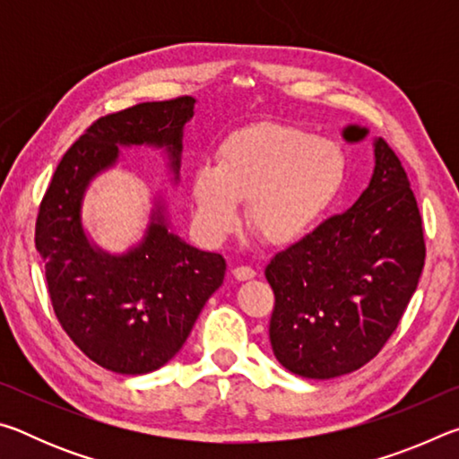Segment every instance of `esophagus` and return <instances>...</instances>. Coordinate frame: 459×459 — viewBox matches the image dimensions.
I'll use <instances>...</instances> for the list:
<instances>
[{"label": "esophagus", "instance_id": "1", "mask_svg": "<svg viewBox=\"0 0 459 459\" xmlns=\"http://www.w3.org/2000/svg\"><path fill=\"white\" fill-rule=\"evenodd\" d=\"M232 275H235L237 281H248V279L255 277V269L247 267V265H240L232 269Z\"/></svg>", "mask_w": 459, "mask_h": 459}]
</instances>
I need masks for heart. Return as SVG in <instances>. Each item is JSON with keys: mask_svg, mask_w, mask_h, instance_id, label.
<instances>
[{"mask_svg": "<svg viewBox=\"0 0 459 459\" xmlns=\"http://www.w3.org/2000/svg\"><path fill=\"white\" fill-rule=\"evenodd\" d=\"M344 182L346 155L333 139L261 123L229 137L219 164L196 169L194 216L208 238L221 240L238 227L248 200V224L269 243L290 245L320 224Z\"/></svg>", "mask_w": 459, "mask_h": 459, "instance_id": "heart-1", "label": "heart"}]
</instances>
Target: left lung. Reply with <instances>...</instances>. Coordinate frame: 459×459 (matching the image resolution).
<instances>
[{
    "mask_svg": "<svg viewBox=\"0 0 459 459\" xmlns=\"http://www.w3.org/2000/svg\"><path fill=\"white\" fill-rule=\"evenodd\" d=\"M367 127L342 137L362 142ZM359 200L265 269L275 293L269 340L275 359L304 378H333L375 359L397 330L425 263L423 222L401 161L383 137Z\"/></svg>",
    "mask_w": 459,
    "mask_h": 459,
    "instance_id": "left-lung-1",
    "label": "left lung"
}]
</instances>
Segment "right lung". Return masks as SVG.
I'll use <instances>...</instances> for the list:
<instances>
[{
  "label": "right lung",
  "mask_w": 459,
  "mask_h": 459,
  "mask_svg": "<svg viewBox=\"0 0 459 459\" xmlns=\"http://www.w3.org/2000/svg\"><path fill=\"white\" fill-rule=\"evenodd\" d=\"M196 99L142 103L97 119L71 145L44 194L36 248L54 314L92 362L119 375H147L180 352L227 261L169 230L166 202L153 194L145 232L126 253L92 243L82 224L91 182L119 164L121 147H153L180 182L184 127Z\"/></svg>",
  "instance_id": "obj_1"
}]
</instances>
